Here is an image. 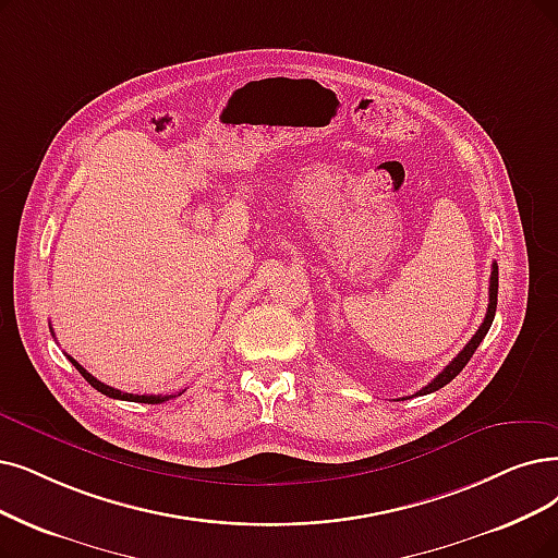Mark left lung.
Returning a JSON list of instances; mask_svg holds the SVG:
<instances>
[{
    "label": "left lung",
    "instance_id": "left-lung-1",
    "mask_svg": "<svg viewBox=\"0 0 558 558\" xmlns=\"http://www.w3.org/2000/svg\"><path fill=\"white\" fill-rule=\"evenodd\" d=\"M497 293H499V267H497V263H493V275H489V304H487V314H485V318H483V323H481V327H478V331L474 333L472 337V341L466 343L462 350H460V354L456 356V360L444 368L433 383H428L426 387H423L421 391H416L414 396H426V393H433V391H437V389H441L444 385H449L453 377L466 366V362L472 360V354L476 352V348L481 345V341L485 339V333H487V329H489V325H493V320H495V311H497Z\"/></svg>",
    "mask_w": 558,
    "mask_h": 558
}]
</instances>
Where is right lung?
<instances>
[{
	"mask_svg": "<svg viewBox=\"0 0 558 558\" xmlns=\"http://www.w3.org/2000/svg\"><path fill=\"white\" fill-rule=\"evenodd\" d=\"M71 360V364L80 371V375L84 377V380L92 385L94 389H98L100 393H105V396H109V398H117V400H132V403H148V405H158V403H165V400H169V398H175V396H162V393H144V396H140V393H125V391H119V389H114V387H109V385H105V383H100V380H96V377L88 373L84 366H80L73 356H69ZM181 396V393H178Z\"/></svg>",
	"mask_w": 558,
	"mask_h": 558,
	"instance_id": "1",
	"label": "right lung"
}]
</instances>
